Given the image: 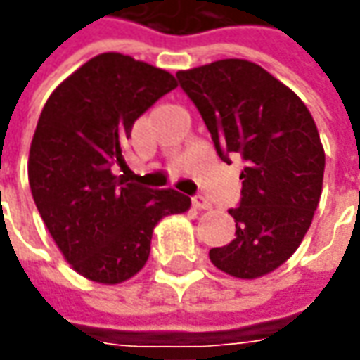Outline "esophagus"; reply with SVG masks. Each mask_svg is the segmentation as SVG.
<instances>
[{"label": "esophagus", "instance_id": "34e87169", "mask_svg": "<svg viewBox=\"0 0 360 360\" xmlns=\"http://www.w3.org/2000/svg\"><path fill=\"white\" fill-rule=\"evenodd\" d=\"M191 200H193V207H195V209H199V211H207V209H211V202L207 200V197H202V195H195Z\"/></svg>", "mask_w": 360, "mask_h": 360}]
</instances>
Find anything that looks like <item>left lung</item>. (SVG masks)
Returning <instances> with one entry per match:
<instances>
[{
  "instance_id": "8db88e82",
  "label": "left lung",
  "mask_w": 360,
  "mask_h": 360,
  "mask_svg": "<svg viewBox=\"0 0 360 360\" xmlns=\"http://www.w3.org/2000/svg\"><path fill=\"white\" fill-rule=\"evenodd\" d=\"M177 80L219 158L244 163L240 200L229 211L234 240L211 248V262L234 278H260L297 250L314 221L325 171L319 131L302 100L250 60L179 70Z\"/></svg>"
}]
</instances>
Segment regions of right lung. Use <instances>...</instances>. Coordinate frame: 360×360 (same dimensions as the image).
Masks as SVG:
<instances>
[{
	"label": "right lung",
	"instance_id": "obj_1",
	"mask_svg": "<svg viewBox=\"0 0 360 360\" xmlns=\"http://www.w3.org/2000/svg\"><path fill=\"white\" fill-rule=\"evenodd\" d=\"M177 86L167 70L104 53L49 96L29 151V185L68 264L92 282L120 283L149 258L153 226L191 199L112 173L134 122Z\"/></svg>",
	"mask_w": 360,
	"mask_h": 360
}]
</instances>
